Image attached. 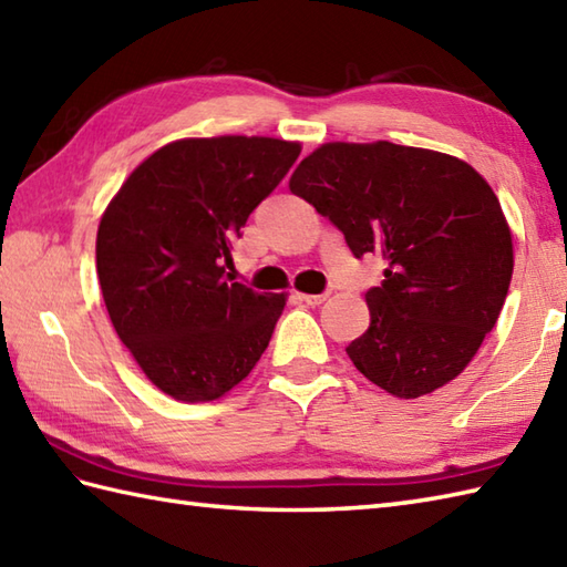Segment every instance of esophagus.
<instances>
[{"label": "esophagus", "mask_w": 567, "mask_h": 567, "mask_svg": "<svg viewBox=\"0 0 567 567\" xmlns=\"http://www.w3.org/2000/svg\"><path fill=\"white\" fill-rule=\"evenodd\" d=\"M329 297H331V290L321 292V295H299V299H302V302H305V305H309V307H319V305L327 302Z\"/></svg>", "instance_id": "1"}]
</instances>
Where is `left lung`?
I'll return each instance as SVG.
<instances>
[{"label": "left lung", "mask_w": 567, "mask_h": 567, "mask_svg": "<svg viewBox=\"0 0 567 567\" xmlns=\"http://www.w3.org/2000/svg\"><path fill=\"white\" fill-rule=\"evenodd\" d=\"M290 189L339 228L355 258L388 260L365 292L368 331L346 348L402 400L461 375L497 323L512 282V231L492 187L453 155L396 143H327Z\"/></svg>", "instance_id": "1"}]
</instances>
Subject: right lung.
Returning <instances> with one entry per match:
<instances>
[{
	"label": "right lung",
	"instance_id": "add662e5",
	"mask_svg": "<svg viewBox=\"0 0 567 567\" xmlns=\"http://www.w3.org/2000/svg\"><path fill=\"white\" fill-rule=\"evenodd\" d=\"M299 143L187 138L143 161L106 207L97 275L118 339L148 380L212 402L256 368L285 295H258L226 268L252 209L282 183Z\"/></svg>",
	"mask_w": 567,
	"mask_h": 567
}]
</instances>
